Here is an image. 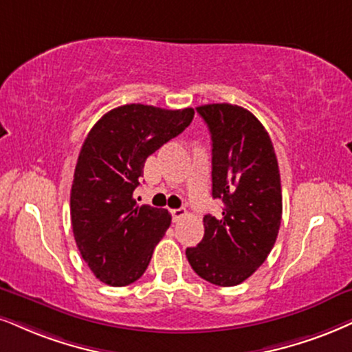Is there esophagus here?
<instances>
[{"instance_id": "esophagus-1", "label": "esophagus", "mask_w": 352, "mask_h": 352, "mask_svg": "<svg viewBox=\"0 0 352 352\" xmlns=\"http://www.w3.org/2000/svg\"><path fill=\"white\" fill-rule=\"evenodd\" d=\"M171 215H173V220H175V222H179L181 219H184V217L188 215V210H186V209H173Z\"/></svg>"}]
</instances>
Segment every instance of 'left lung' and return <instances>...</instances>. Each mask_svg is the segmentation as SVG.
<instances>
[{"instance_id": "left-lung-1", "label": "left lung", "mask_w": 352, "mask_h": 352, "mask_svg": "<svg viewBox=\"0 0 352 352\" xmlns=\"http://www.w3.org/2000/svg\"><path fill=\"white\" fill-rule=\"evenodd\" d=\"M212 137V196L222 217H204V238L186 250L197 276L220 287L246 280L274 246L282 219L280 175L263 124L233 104L196 107Z\"/></svg>"}]
</instances>
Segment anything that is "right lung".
Instances as JSON below:
<instances>
[{
  "label": "right lung",
  "instance_id": "right-lung-1",
  "mask_svg": "<svg viewBox=\"0 0 352 352\" xmlns=\"http://www.w3.org/2000/svg\"><path fill=\"white\" fill-rule=\"evenodd\" d=\"M192 119V107L125 104L104 114L85 138L72 184V227L81 256L104 284L129 285L148 267L171 215L137 206L133 190L146 158Z\"/></svg>",
  "mask_w": 352,
  "mask_h": 352
}]
</instances>
